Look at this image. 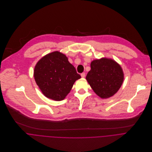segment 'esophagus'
Listing matches in <instances>:
<instances>
[{
  "label": "esophagus",
  "mask_w": 152,
  "mask_h": 152,
  "mask_svg": "<svg viewBox=\"0 0 152 152\" xmlns=\"http://www.w3.org/2000/svg\"><path fill=\"white\" fill-rule=\"evenodd\" d=\"M81 76L82 78H84L85 77V73L84 72H83L81 74Z\"/></svg>",
  "instance_id": "obj_1"
}]
</instances>
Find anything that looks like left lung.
Wrapping results in <instances>:
<instances>
[{
  "instance_id": "1",
  "label": "left lung",
  "mask_w": 152,
  "mask_h": 152,
  "mask_svg": "<svg viewBox=\"0 0 152 152\" xmlns=\"http://www.w3.org/2000/svg\"><path fill=\"white\" fill-rule=\"evenodd\" d=\"M90 67L86 79L94 92L102 99L115 95L124 80L121 66L113 59L102 57L93 60Z\"/></svg>"
}]
</instances>
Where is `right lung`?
<instances>
[{"mask_svg":"<svg viewBox=\"0 0 152 152\" xmlns=\"http://www.w3.org/2000/svg\"><path fill=\"white\" fill-rule=\"evenodd\" d=\"M34 75L43 95L54 101L64 100L81 76L64 54L56 51L42 57L36 64Z\"/></svg>","mask_w":152,"mask_h":152,"instance_id":"add662e5","label":"right lung"}]
</instances>
